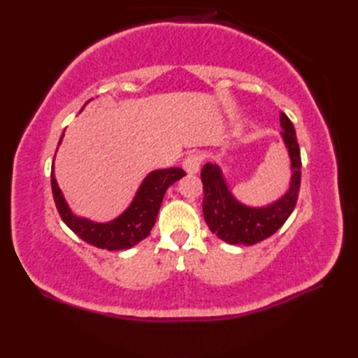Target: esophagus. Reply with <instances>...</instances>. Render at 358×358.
Segmentation results:
<instances>
[{
  "mask_svg": "<svg viewBox=\"0 0 358 358\" xmlns=\"http://www.w3.org/2000/svg\"><path fill=\"white\" fill-rule=\"evenodd\" d=\"M200 163H201V157L199 154H191L185 158L183 169L189 175H195L200 169Z\"/></svg>",
  "mask_w": 358,
  "mask_h": 358,
  "instance_id": "34e87169",
  "label": "esophagus"
}]
</instances>
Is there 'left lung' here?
I'll return each mask as SVG.
<instances>
[{"label": "left lung", "instance_id": "1", "mask_svg": "<svg viewBox=\"0 0 358 358\" xmlns=\"http://www.w3.org/2000/svg\"><path fill=\"white\" fill-rule=\"evenodd\" d=\"M280 126L283 129L280 135L287 150L292 175L287 191L278 200L266 206H248L231 192L222 167L212 163L203 166L204 220L210 232L229 245L250 246L266 240L285 224L295 208L301 180L300 148L291 120L283 112L280 113Z\"/></svg>", "mask_w": 358, "mask_h": 358}]
</instances>
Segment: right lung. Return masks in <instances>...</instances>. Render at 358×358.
Wrapping results in <instances>:
<instances>
[{
	"mask_svg": "<svg viewBox=\"0 0 358 358\" xmlns=\"http://www.w3.org/2000/svg\"><path fill=\"white\" fill-rule=\"evenodd\" d=\"M63 136L64 132L58 141V146L62 144ZM185 175V171L178 169V167L157 169L149 172L146 178L141 181L138 191H136L134 200L126 208V210L121 212L117 218L106 223L92 222V220L73 214L64 199L62 189H59L57 183L55 172H53V163L50 185L53 200H55L59 217H62L69 229L77 234L81 240H85L95 248L108 250H123L131 249L136 243H140L148 237L150 229L155 224L158 210L159 206H162L167 187L172 186L180 178H183Z\"/></svg>",
	"mask_w": 358,
	"mask_h": 358,
	"instance_id": "add662e5",
	"label": "right lung"
}]
</instances>
